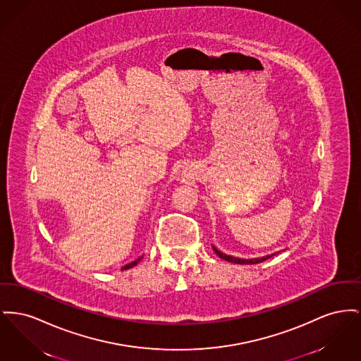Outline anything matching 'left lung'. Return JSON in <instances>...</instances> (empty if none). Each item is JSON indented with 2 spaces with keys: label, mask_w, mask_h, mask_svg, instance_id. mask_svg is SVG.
Wrapping results in <instances>:
<instances>
[{
  "label": "left lung",
  "mask_w": 361,
  "mask_h": 361,
  "mask_svg": "<svg viewBox=\"0 0 361 361\" xmlns=\"http://www.w3.org/2000/svg\"><path fill=\"white\" fill-rule=\"evenodd\" d=\"M212 250H214V252H215V254L218 255L219 257H222L224 260H226V262H231V263H235V264H256V263L264 262V260H267V259H270L271 256H274V255H267V256L255 257V259H241V257H234V256H231V255L224 254V252L218 251L215 247H212Z\"/></svg>",
  "instance_id": "obj_1"
}]
</instances>
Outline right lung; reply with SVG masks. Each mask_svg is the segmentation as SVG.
<instances>
[{"instance_id":"add662e5","label":"right lung","mask_w":361,"mask_h":361,"mask_svg":"<svg viewBox=\"0 0 361 361\" xmlns=\"http://www.w3.org/2000/svg\"><path fill=\"white\" fill-rule=\"evenodd\" d=\"M140 260H142V256H140V257H137L136 260H133V262H130V263H128V264H126V266H124V267H123L121 270H128V269H130V267L136 266V264H137V263H139Z\"/></svg>"}]
</instances>
